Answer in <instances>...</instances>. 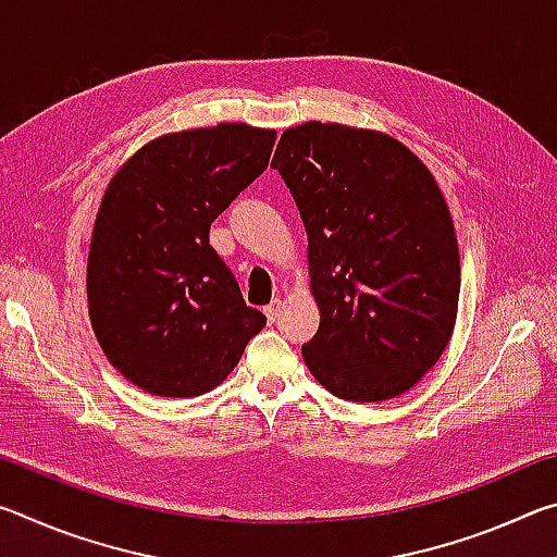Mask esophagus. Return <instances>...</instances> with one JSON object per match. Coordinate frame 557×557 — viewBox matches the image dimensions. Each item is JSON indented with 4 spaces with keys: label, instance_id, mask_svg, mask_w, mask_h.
Instances as JSON below:
<instances>
[{
    "label": "esophagus",
    "instance_id": "34e87169",
    "mask_svg": "<svg viewBox=\"0 0 557 557\" xmlns=\"http://www.w3.org/2000/svg\"><path fill=\"white\" fill-rule=\"evenodd\" d=\"M280 309H282V301H280V299H272L270 305L265 307V314H268L270 322H277V317H280Z\"/></svg>",
    "mask_w": 557,
    "mask_h": 557
}]
</instances>
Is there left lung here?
Listing matches in <instances>:
<instances>
[{
  "instance_id": "1",
  "label": "left lung",
  "mask_w": 557,
  "mask_h": 557,
  "mask_svg": "<svg viewBox=\"0 0 557 557\" xmlns=\"http://www.w3.org/2000/svg\"><path fill=\"white\" fill-rule=\"evenodd\" d=\"M272 169L307 231L319 329L307 369L336 398L410 391L455 332L459 248L435 176L375 129L305 122L282 132Z\"/></svg>"
}]
</instances>
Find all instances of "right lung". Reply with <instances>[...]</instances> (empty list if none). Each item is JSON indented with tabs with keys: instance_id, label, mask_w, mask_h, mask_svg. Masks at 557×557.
Instances as JSON below:
<instances>
[{
	"instance_id": "add662e5",
	"label": "right lung",
	"mask_w": 557,
	"mask_h": 557,
	"mask_svg": "<svg viewBox=\"0 0 557 557\" xmlns=\"http://www.w3.org/2000/svg\"><path fill=\"white\" fill-rule=\"evenodd\" d=\"M275 137L243 122L172 132L137 149L108 184L88 252V312L108 361L143 391H213L265 326L209 231L265 172Z\"/></svg>"
}]
</instances>
